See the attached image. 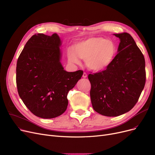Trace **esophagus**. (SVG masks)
Listing matches in <instances>:
<instances>
[{
    "mask_svg": "<svg viewBox=\"0 0 155 155\" xmlns=\"http://www.w3.org/2000/svg\"><path fill=\"white\" fill-rule=\"evenodd\" d=\"M83 77L84 78H87V74L86 73V72H84L83 74Z\"/></svg>",
    "mask_w": 155,
    "mask_h": 155,
    "instance_id": "34e87169",
    "label": "esophagus"
}]
</instances>
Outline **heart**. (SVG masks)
<instances>
[{"mask_svg": "<svg viewBox=\"0 0 155 155\" xmlns=\"http://www.w3.org/2000/svg\"><path fill=\"white\" fill-rule=\"evenodd\" d=\"M116 52V45L112 40L93 37L75 44L73 51H68V58L69 62L74 64L79 62L78 58L85 60L88 69L100 71L111 64Z\"/></svg>", "mask_w": 155, "mask_h": 155, "instance_id": "b5f03b06", "label": "heart"}]
</instances>
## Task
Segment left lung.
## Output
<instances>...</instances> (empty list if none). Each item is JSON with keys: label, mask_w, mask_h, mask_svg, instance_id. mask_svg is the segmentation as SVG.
Listing matches in <instances>:
<instances>
[{"label": "left lung", "mask_w": 155, "mask_h": 155, "mask_svg": "<svg viewBox=\"0 0 155 155\" xmlns=\"http://www.w3.org/2000/svg\"><path fill=\"white\" fill-rule=\"evenodd\" d=\"M114 35L120 42L113 61L106 69L88 75L93 109L110 117L130 111L146 82L144 58L132 36L126 32Z\"/></svg>", "instance_id": "obj_1"}]
</instances>
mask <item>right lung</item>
Instances as JSON below:
<instances>
[{
    "mask_svg": "<svg viewBox=\"0 0 155 155\" xmlns=\"http://www.w3.org/2000/svg\"><path fill=\"white\" fill-rule=\"evenodd\" d=\"M61 41L51 36L35 34L27 42L18 58L16 84L18 93L36 116L50 119L61 115L68 105L67 96L83 72H67L60 62Z\"/></svg>",
    "mask_w": 155,
    "mask_h": 155,
    "instance_id": "right-lung-1",
    "label": "right lung"
}]
</instances>
